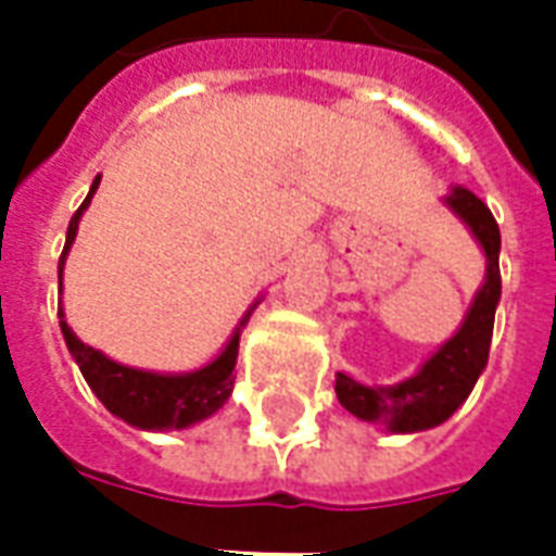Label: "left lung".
Returning <instances> with one entry per match:
<instances>
[{"instance_id":"8db88e82","label":"left lung","mask_w":556,"mask_h":556,"mask_svg":"<svg viewBox=\"0 0 556 556\" xmlns=\"http://www.w3.org/2000/svg\"><path fill=\"white\" fill-rule=\"evenodd\" d=\"M446 205L465 219L489 258L485 286L467 313L465 325L414 378L393 387L357 384L349 375H337V396L342 408L366 422H384L390 431H422L453 417V410L470 396L479 372L489 363L494 309L501 301V229L482 199L455 187Z\"/></svg>"}]
</instances>
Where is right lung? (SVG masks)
I'll return each instance as SVG.
<instances>
[{
  "label": "right lung",
  "mask_w": 556,
  "mask_h": 556,
  "mask_svg": "<svg viewBox=\"0 0 556 556\" xmlns=\"http://www.w3.org/2000/svg\"><path fill=\"white\" fill-rule=\"evenodd\" d=\"M101 184V175L91 184L86 202L77 207V214L67 226V241L59 258V289H62V265H65V255L74 243L77 235V223L83 217V211L89 207L91 195ZM59 318L62 306H59ZM62 333H65L67 351L74 354L79 372L89 381L94 390V396L101 399L106 408L113 410L115 417H122L137 429H187L199 419L211 417L214 410L226 405V399L231 396V387H235V361H238V333L231 337L226 351L219 354L217 361L207 363L205 369L187 375H154L142 372V369H130L122 363H113L110 357H103L101 351L89 349L86 342H79L77 333L62 321Z\"/></svg>",
  "instance_id": "right-lung-1"
}]
</instances>
